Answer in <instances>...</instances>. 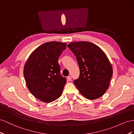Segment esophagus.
Returning a JSON list of instances; mask_svg holds the SVG:
<instances>
[{
	"label": "esophagus",
	"mask_w": 134,
	"mask_h": 134,
	"mask_svg": "<svg viewBox=\"0 0 134 134\" xmlns=\"http://www.w3.org/2000/svg\"><path fill=\"white\" fill-rule=\"evenodd\" d=\"M67 80H68V81H71V76H68L67 77Z\"/></svg>",
	"instance_id": "34e87169"
}]
</instances>
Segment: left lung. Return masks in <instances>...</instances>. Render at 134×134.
<instances>
[{"mask_svg": "<svg viewBox=\"0 0 134 134\" xmlns=\"http://www.w3.org/2000/svg\"><path fill=\"white\" fill-rule=\"evenodd\" d=\"M76 58L80 68L75 86L84 97L95 100L101 97L109 88L113 68L107 56L96 44L87 41L68 44Z\"/></svg>", "mask_w": 134, "mask_h": 134, "instance_id": "left-lung-1", "label": "left lung"}]
</instances>
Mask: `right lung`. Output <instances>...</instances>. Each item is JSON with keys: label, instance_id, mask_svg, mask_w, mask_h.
I'll list each match as a JSON object with an SVG mask.
<instances>
[{"label": "right lung", "instance_id": "1", "mask_svg": "<svg viewBox=\"0 0 134 134\" xmlns=\"http://www.w3.org/2000/svg\"><path fill=\"white\" fill-rule=\"evenodd\" d=\"M67 44L55 41L46 42L30 55L24 68L26 86L34 97L49 103L62 93L66 77L60 75L58 59Z\"/></svg>", "mask_w": 134, "mask_h": 134}]
</instances>
